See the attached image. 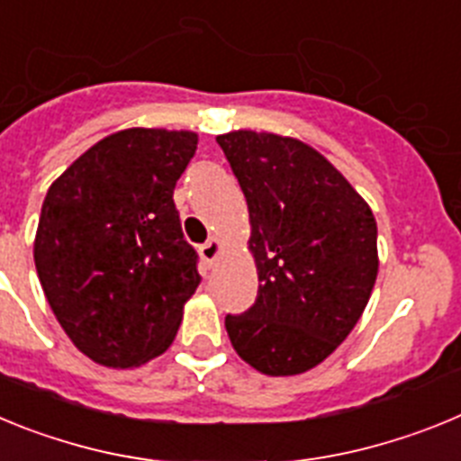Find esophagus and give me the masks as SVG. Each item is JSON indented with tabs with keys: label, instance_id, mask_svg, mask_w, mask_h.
<instances>
[{
	"label": "esophagus",
	"instance_id": "obj_1",
	"mask_svg": "<svg viewBox=\"0 0 461 461\" xmlns=\"http://www.w3.org/2000/svg\"><path fill=\"white\" fill-rule=\"evenodd\" d=\"M219 254H221V242H219L217 238L207 240V242L201 247V258L205 260L207 266H212V263L217 260Z\"/></svg>",
	"mask_w": 461,
	"mask_h": 461
}]
</instances>
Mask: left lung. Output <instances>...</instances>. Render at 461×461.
<instances>
[{
	"instance_id": "obj_1",
	"label": "left lung",
	"mask_w": 461,
	"mask_h": 461,
	"mask_svg": "<svg viewBox=\"0 0 461 461\" xmlns=\"http://www.w3.org/2000/svg\"><path fill=\"white\" fill-rule=\"evenodd\" d=\"M251 221L258 295L228 313L230 344L267 376L303 374L348 337L378 272L376 221L344 175L316 149L275 133L217 138Z\"/></svg>"
}]
</instances>
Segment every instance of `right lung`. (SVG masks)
<instances>
[{
	"label": "right lung",
	"mask_w": 461,
	"mask_h": 461,
	"mask_svg": "<svg viewBox=\"0 0 461 461\" xmlns=\"http://www.w3.org/2000/svg\"><path fill=\"white\" fill-rule=\"evenodd\" d=\"M195 133L126 129L76 158L41 207L34 263L71 341L105 367H136L173 344L201 284L173 191Z\"/></svg>",
	"instance_id": "right-lung-1"
}]
</instances>
